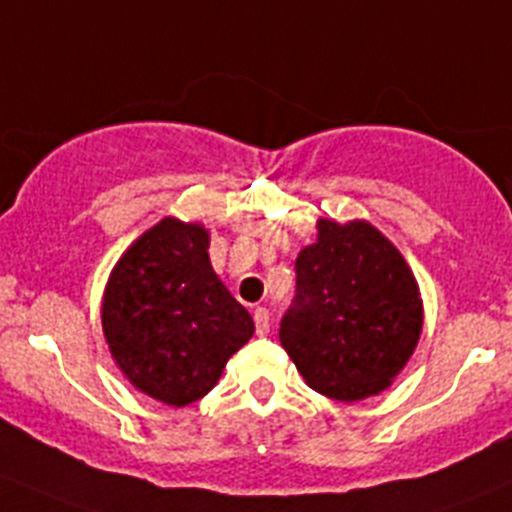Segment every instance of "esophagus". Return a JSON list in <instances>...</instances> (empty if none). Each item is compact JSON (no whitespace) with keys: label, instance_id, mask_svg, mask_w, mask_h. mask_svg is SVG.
I'll return each mask as SVG.
<instances>
[{"label":"esophagus","instance_id":"1","mask_svg":"<svg viewBox=\"0 0 512 512\" xmlns=\"http://www.w3.org/2000/svg\"><path fill=\"white\" fill-rule=\"evenodd\" d=\"M253 321H256V334H259V337H264V334H269V329H271L269 309H264V306H259V309L253 311Z\"/></svg>","mask_w":512,"mask_h":512}]
</instances>
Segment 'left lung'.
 Wrapping results in <instances>:
<instances>
[{"label":"left lung","instance_id":"1","mask_svg":"<svg viewBox=\"0 0 512 512\" xmlns=\"http://www.w3.org/2000/svg\"><path fill=\"white\" fill-rule=\"evenodd\" d=\"M422 299L402 253L372 223L319 221L296 259V296L279 339L311 389L339 399L379 394L420 342Z\"/></svg>","mask_w":512,"mask_h":512}]
</instances>
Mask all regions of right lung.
<instances>
[{
  "label": "right lung",
  "mask_w": 512,
  "mask_h": 512,
  "mask_svg": "<svg viewBox=\"0 0 512 512\" xmlns=\"http://www.w3.org/2000/svg\"><path fill=\"white\" fill-rule=\"evenodd\" d=\"M201 223L163 218L115 264L102 296V332L135 389L170 407L211 392L253 319L208 259Z\"/></svg>",
  "instance_id": "add662e5"
}]
</instances>
